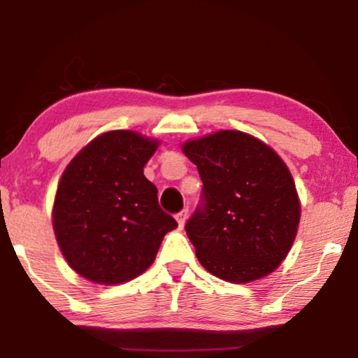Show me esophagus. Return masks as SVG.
<instances>
[{
	"label": "esophagus",
	"instance_id": "34e87169",
	"mask_svg": "<svg viewBox=\"0 0 358 358\" xmlns=\"http://www.w3.org/2000/svg\"><path fill=\"white\" fill-rule=\"evenodd\" d=\"M175 218H176V221H178V226H180V228H183L185 223H187V220H188V210L180 211L178 215L175 216Z\"/></svg>",
	"mask_w": 358,
	"mask_h": 358
}]
</instances>
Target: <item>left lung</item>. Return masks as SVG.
<instances>
[{
	"instance_id": "1",
	"label": "left lung",
	"mask_w": 358,
	"mask_h": 358,
	"mask_svg": "<svg viewBox=\"0 0 358 358\" xmlns=\"http://www.w3.org/2000/svg\"><path fill=\"white\" fill-rule=\"evenodd\" d=\"M182 150L203 182V205L185 226L203 268L234 284L278 269L301 221L299 194L282 158L239 130L187 140Z\"/></svg>"
}]
</instances>
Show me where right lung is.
Segmentation results:
<instances>
[{"label":"right lung","instance_id":"right-lung-1","mask_svg":"<svg viewBox=\"0 0 358 358\" xmlns=\"http://www.w3.org/2000/svg\"><path fill=\"white\" fill-rule=\"evenodd\" d=\"M160 145L134 130L90 140L59 180L52 228L67 264L92 282H129L150 268L176 221L143 166Z\"/></svg>","mask_w":358,"mask_h":358}]
</instances>
